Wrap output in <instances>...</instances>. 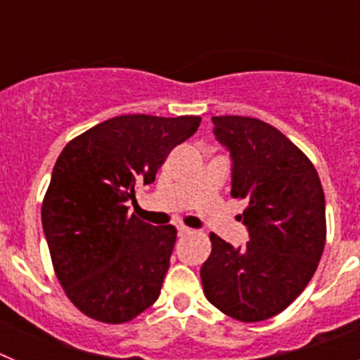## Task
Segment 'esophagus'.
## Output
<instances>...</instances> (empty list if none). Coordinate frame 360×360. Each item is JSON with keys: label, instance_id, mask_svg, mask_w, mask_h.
Wrapping results in <instances>:
<instances>
[{"label": "esophagus", "instance_id": "obj_1", "mask_svg": "<svg viewBox=\"0 0 360 360\" xmlns=\"http://www.w3.org/2000/svg\"><path fill=\"white\" fill-rule=\"evenodd\" d=\"M189 234H193V229H189V227H186V225H180V227H178V236H189Z\"/></svg>", "mask_w": 360, "mask_h": 360}]
</instances>
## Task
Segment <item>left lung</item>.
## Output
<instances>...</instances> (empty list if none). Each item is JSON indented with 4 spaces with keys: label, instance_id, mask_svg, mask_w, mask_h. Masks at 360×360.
I'll list each match as a JSON object with an SVG mask.
<instances>
[{
    "label": "left lung",
    "instance_id": "left-lung-1",
    "mask_svg": "<svg viewBox=\"0 0 360 360\" xmlns=\"http://www.w3.org/2000/svg\"><path fill=\"white\" fill-rule=\"evenodd\" d=\"M232 157L234 198L247 202L249 241L234 249L211 232L200 270L203 294L225 316L257 323L281 314L307 288L323 256L326 211L319 174L274 126L241 115L212 117Z\"/></svg>",
    "mask_w": 360,
    "mask_h": 360
}]
</instances>
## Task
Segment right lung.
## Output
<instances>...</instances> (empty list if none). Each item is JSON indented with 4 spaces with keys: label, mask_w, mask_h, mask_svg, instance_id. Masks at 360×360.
Returning <instances> with one entry per match:
<instances>
[{
    "label": "right lung",
    "mask_w": 360,
    "mask_h": 360,
    "mask_svg": "<svg viewBox=\"0 0 360 360\" xmlns=\"http://www.w3.org/2000/svg\"><path fill=\"white\" fill-rule=\"evenodd\" d=\"M195 115H120L70 141L41 207L53 272L84 316L122 324L160 295L176 241L173 225L129 214L136 187L155 182L171 149L198 129Z\"/></svg>",
    "instance_id": "add662e5"
}]
</instances>
